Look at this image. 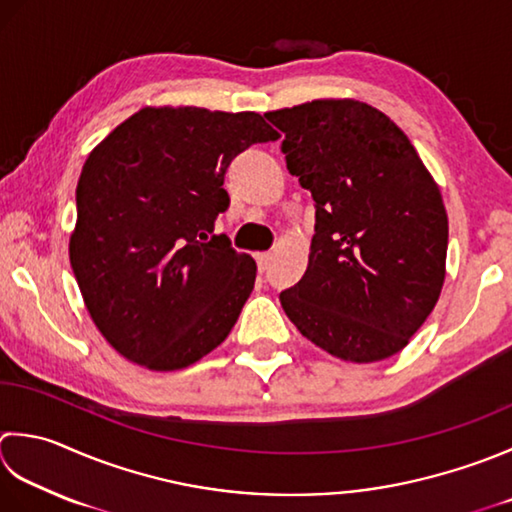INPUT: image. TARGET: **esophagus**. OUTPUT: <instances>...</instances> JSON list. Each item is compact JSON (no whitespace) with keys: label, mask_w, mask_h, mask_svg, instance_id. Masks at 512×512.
<instances>
[{"label":"esophagus","mask_w":512,"mask_h":512,"mask_svg":"<svg viewBox=\"0 0 512 512\" xmlns=\"http://www.w3.org/2000/svg\"><path fill=\"white\" fill-rule=\"evenodd\" d=\"M255 259H257L259 273H264V270H268V264H270V259H273V255H270V253H257Z\"/></svg>","instance_id":"esophagus-1"}]
</instances>
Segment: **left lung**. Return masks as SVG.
Instances as JSON below:
<instances>
[{
    "label": "left lung",
    "mask_w": 512,
    "mask_h": 512,
    "mask_svg": "<svg viewBox=\"0 0 512 512\" xmlns=\"http://www.w3.org/2000/svg\"><path fill=\"white\" fill-rule=\"evenodd\" d=\"M266 119L315 199L308 268L279 295L288 319L344 362L399 353L446 277L448 215L433 175L404 130L357 99H313Z\"/></svg>",
    "instance_id": "8db88e82"
}]
</instances>
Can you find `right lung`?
I'll return each instance as SVG.
<instances>
[{"instance_id": "add662e5", "label": "right lung", "mask_w": 512, "mask_h": 512, "mask_svg": "<svg viewBox=\"0 0 512 512\" xmlns=\"http://www.w3.org/2000/svg\"><path fill=\"white\" fill-rule=\"evenodd\" d=\"M259 113L146 106L88 155L68 253L84 304L119 355L179 370L217 348L253 293L257 264L213 235L224 175L275 142Z\"/></svg>"}]
</instances>
